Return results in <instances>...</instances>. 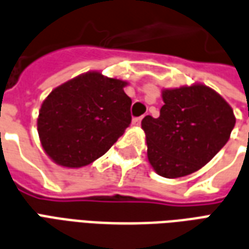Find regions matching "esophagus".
I'll return each mask as SVG.
<instances>
[{
  "instance_id": "1",
  "label": "esophagus",
  "mask_w": 249,
  "mask_h": 249,
  "mask_svg": "<svg viewBox=\"0 0 249 249\" xmlns=\"http://www.w3.org/2000/svg\"><path fill=\"white\" fill-rule=\"evenodd\" d=\"M141 120H142V117H135V119L132 120V124H133V125H140Z\"/></svg>"
}]
</instances>
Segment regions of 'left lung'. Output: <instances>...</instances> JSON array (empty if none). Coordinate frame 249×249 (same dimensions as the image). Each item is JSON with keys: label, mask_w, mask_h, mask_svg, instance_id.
<instances>
[{"label": "left lung", "mask_w": 249, "mask_h": 249, "mask_svg": "<svg viewBox=\"0 0 249 249\" xmlns=\"http://www.w3.org/2000/svg\"><path fill=\"white\" fill-rule=\"evenodd\" d=\"M160 117L145 116L148 160L157 175L183 178L211 161L230 140L236 119L213 89L195 84L162 90Z\"/></svg>", "instance_id": "obj_1"}]
</instances>
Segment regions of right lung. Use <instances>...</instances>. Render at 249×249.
<instances>
[{
    "mask_svg": "<svg viewBox=\"0 0 249 249\" xmlns=\"http://www.w3.org/2000/svg\"><path fill=\"white\" fill-rule=\"evenodd\" d=\"M125 85L88 71L53 89L37 120L46 155L58 165L80 168L107 153L132 121Z\"/></svg>",
    "mask_w": 249,
    "mask_h": 249,
    "instance_id": "1",
    "label": "right lung"
}]
</instances>
